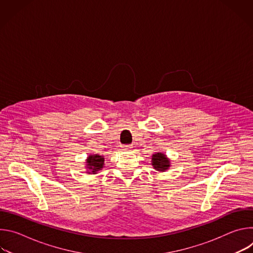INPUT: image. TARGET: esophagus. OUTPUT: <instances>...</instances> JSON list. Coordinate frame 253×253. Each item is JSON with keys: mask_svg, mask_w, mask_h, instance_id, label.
Segmentation results:
<instances>
[{"mask_svg": "<svg viewBox=\"0 0 253 253\" xmlns=\"http://www.w3.org/2000/svg\"><path fill=\"white\" fill-rule=\"evenodd\" d=\"M132 148V145H123L122 149L123 150H130Z\"/></svg>", "mask_w": 253, "mask_h": 253, "instance_id": "34e87169", "label": "esophagus"}]
</instances>
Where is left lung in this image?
Returning a JSON list of instances; mask_svg holds the SVG:
<instances>
[{
  "label": "left lung",
  "instance_id": "left-lung-1",
  "mask_svg": "<svg viewBox=\"0 0 253 253\" xmlns=\"http://www.w3.org/2000/svg\"><path fill=\"white\" fill-rule=\"evenodd\" d=\"M151 164L153 166V168L156 170V171H159V172H165L167 171L170 166H171V163H170V159L167 157V155H165L163 152H156L152 155V158H151Z\"/></svg>",
  "mask_w": 253,
  "mask_h": 253
}]
</instances>
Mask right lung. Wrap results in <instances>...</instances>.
<instances>
[{
  "instance_id": "add662e5",
  "label": "right lung",
  "mask_w": 253,
  "mask_h": 253,
  "mask_svg": "<svg viewBox=\"0 0 253 253\" xmlns=\"http://www.w3.org/2000/svg\"><path fill=\"white\" fill-rule=\"evenodd\" d=\"M86 173L88 174H97L104 168L105 158L98 154H91L86 159Z\"/></svg>"
}]
</instances>
